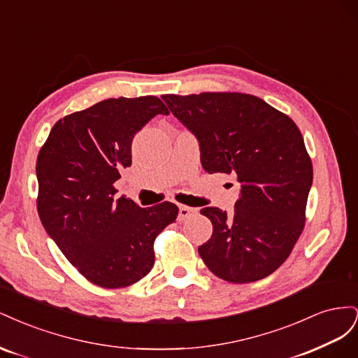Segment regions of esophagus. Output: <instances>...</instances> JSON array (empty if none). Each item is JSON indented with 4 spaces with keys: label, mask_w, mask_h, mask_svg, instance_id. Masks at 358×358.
I'll list each match as a JSON object with an SVG mask.
<instances>
[{
    "label": "esophagus",
    "mask_w": 358,
    "mask_h": 358,
    "mask_svg": "<svg viewBox=\"0 0 358 358\" xmlns=\"http://www.w3.org/2000/svg\"><path fill=\"white\" fill-rule=\"evenodd\" d=\"M194 213H197V209H194V208H188V206H179V216H178V220L179 221H185V220H188L189 216H192Z\"/></svg>",
    "instance_id": "obj_1"
}]
</instances>
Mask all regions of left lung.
I'll return each instance as SVG.
<instances>
[{
    "label": "left lung",
    "instance_id": "left-lung-1",
    "mask_svg": "<svg viewBox=\"0 0 358 358\" xmlns=\"http://www.w3.org/2000/svg\"><path fill=\"white\" fill-rule=\"evenodd\" d=\"M197 137L201 166L241 182L231 216L204 208L213 225L199 254L210 272L233 284L273 273L305 229L312 162L292 119L255 95L201 92L161 95Z\"/></svg>",
    "mask_w": 358,
    "mask_h": 358
}]
</instances>
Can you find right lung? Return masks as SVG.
Here are the masks:
<instances>
[{
  "label": "right lung",
  "mask_w": 358,
  "mask_h": 358,
  "mask_svg": "<svg viewBox=\"0 0 358 358\" xmlns=\"http://www.w3.org/2000/svg\"><path fill=\"white\" fill-rule=\"evenodd\" d=\"M158 96L109 99L64 116L37 157L40 221L61 252L90 282L124 288L154 267L157 236L179 209L164 201L140 208L116 199L113 183L131 166L133 137L157 115Z\"/></svg>",
  "instance_id": "1"
}]
</instances>
